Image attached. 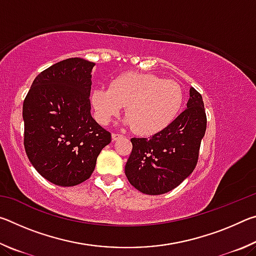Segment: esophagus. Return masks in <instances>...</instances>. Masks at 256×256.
Wrapping results in <instances>:
<instances>
[{
  "mask_svg": "<svg viewBox=\"0 0 256 256\" xmlns=\"http://www.w3.org/2000/svg\"><path fill=\"white\" fill-rule=\"evenodd\" d=\"M122 136H123L122 134H120V133H112V141H116V140H118V138H122Z\"/></svg>",
  "mask_w": 256,
  "mask_h": 256,
  "instance_id": "34e87169",
  "label": "esophagus"
}]
</instances>
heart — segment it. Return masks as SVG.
<instances>
[{"label":"heart","instance_id":"1","mask_svg":"<svg viewBox=\"0 0 256 256\" xmlns=\"http://www.w3.org/2000/svg\"><path fill=\"white\" fill-rule=\"evenodd\" d=\"M183 102L180 84L149 73H124L110 81V89L97 86L92 92L99 123L108 124L125 106V123L141 136H152L170 126Z\"/></svg>","mask_w":256,"mask_h":256}]
</instances>
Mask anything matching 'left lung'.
I'll list each match as a JSON object with an SVG mask.
<instances>
[{
    "instance_id": "obj_1",
    "label": "left lung",
    "mask_w": 256,
    "mask_h": 256,
    "mask_svg": "<svg viewBox=\"0 0 256 256\" xmlns=\"http://www.w3.org/2000/svg\"><path fill=\"white\" fill-rule=\"evenodd\" d=\"M188 108L162 131L146 138H132V152L125 175L138 190L159 196L177 188L194 170L201 140L206 130L204 104L190 89Z\"/></svg>"
}]
</instances>
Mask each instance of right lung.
I'll use <instances>...</instances> for the list:
<instances>
[{
    "mask_svg": "<svg viewBox=\"0 0 256 256\" xmlns=\"http://www.w3.org/2000/svg\"><path fill=\"white\" fill-rule=\"evenodd\" d=\"M94 63L72 58L46 68L24 98V146L40 174L58 186L92 176L110 133L92 118L90 106Z\"/></svg>",
    "mask_w": 256,
    "mask_h": 256,
    "instance_id": "right-lung-1",
    "label": "right lung"
}]
</instances>
